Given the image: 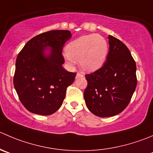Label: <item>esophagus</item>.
I'll list each match as a JSON object with an SVG mask.
<instances>
[{
    "label": "esophagus",
    "instance_id": "1",
    "mask_svg": "<svg viewBox=\"0 0 153 153\" xmlns=\"http://www.w3.org/2000/svg\"><path fill=\"white\" fill-rule=\"evenodd\" d=\"M81 77H83V75H81V74H80V73H77V75H76V78H81Z\"/></svg>",
    "mask_w": 153,
    "mask_h": 153
}]
</instances>
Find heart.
<instances>
[{
    "label": "heart",
    "instance_id": "b5f03b06",
    "mask_svg": "<svg viewBox=\"0 0 153 153\" xmlns=\"http://www.w3.org/2000/svg\"><path fill=\"white\" fill-rule=\"evenodd\" d=\"M66 50L65 57L69 64L78 60L81 70L92 72L100 69L106 61L108 44L102 36L90 34L72 41Z\"/></svg>",
    "mask_w": 153,
    "mask_h": 153
}]
</instances>
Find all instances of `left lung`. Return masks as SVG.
<instances>
[{"label":"left lung","instance_id":"left-lung-1","mask_svg":"<svg viewBox=\"0 0 153 153\" xmlns=\"http://www.w3.org/2000/svg\"><path fill=\"white\" fill-rule=\"evenodd\" d=\"M109 52L106 62L96 72L86 75L84 93L90 112L100 117L115 116L130 102L137 86L136 63L126 45L108 36Z\"/></svg>","mask_w":153,"mask_h":153}]
</instances>
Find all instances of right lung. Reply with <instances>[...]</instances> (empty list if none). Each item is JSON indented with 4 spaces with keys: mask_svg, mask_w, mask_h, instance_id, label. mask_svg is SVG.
I'll return each mask as SVG.
<instances>
[{
    "mask_svg": "<svg viewBox=\"0 0 153 153\" xmlns=\"http://www.w3.org/2000/svg\"><path fill=\"white\" fill-rule=\"evenodd\" d=\"M71 37L66 30L42 33L28 41L18 55L13 83L21 102L30 112L51 115L63 104L66 89L76 75L62 66L63 47Z\"/></svg>",
    "mask_w": 153,
    "mask_h": 153,
    "instance_id": "obj_1",
    "label": "right lung"
}]
</instances>
